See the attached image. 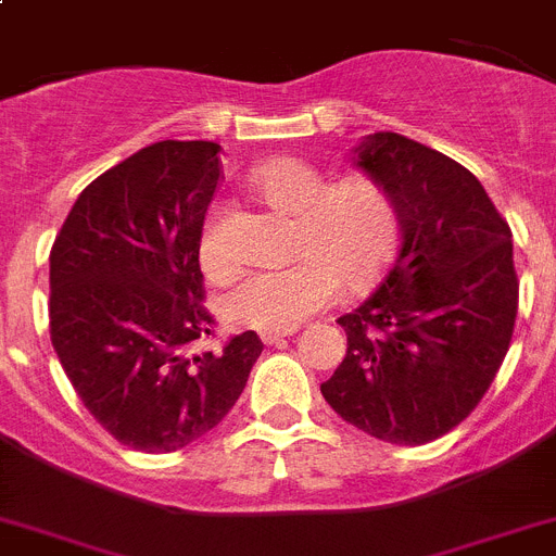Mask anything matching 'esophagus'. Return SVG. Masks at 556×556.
<instances>
[{
  "label": "esophagus",
  "instance_id": "esophagus-1",
  "mask_svg": "<svg viewBox=\"0 0 556 556\" xmlns=\"http://www.w3.org/2000/svg\"><path fill=\"white\" fill-rule=\"evenodd\" d=\"M288 336H293V330H263V332H260V338H263L265 344H271V346L282 344Z\"/></svg>",
  "mask_w": 556,
  "mask_h": 556
}]
</instances>
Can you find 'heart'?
I'll return each instance as SVG.
<instances>
[{"mask_svg": "<svg viewBox=\"0 0 556 556\" xmlns=\"http://www.w3.org/2000/svg\"><path fill=\"white\" fill-rule=\"evenodd\" d=\"M251 187L274 210L293 215V251L288 265L251 268L220 299L231 325L254 330H293L336 302L341 282L361 288L380 274L400 235L394 198L371 178L330 185L325 173L302 159H271L249 173ZM198 260L212 279L235 268L224 212H212L198 238Z\"/></svg>", "mask_w": 556, "mask_h": 556, "instance_id": "heart-1", "label": "heart"}]
</instances>
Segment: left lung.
<instances>
[{"instance_id":"1","label":"left lung","mask_w":556,"mask_h":556,"mask_svg":"<svg viewBox=\"0 0 556 556\" xmlns=\"http://www.w3.org/2000/svg\"><path fill=\"white\" fill-rule=\"evenodd\" d=\"M400 215L378 291L338 318L346 355L321 383L332 412L392 445L445 437L481 403L518 316L511 229L481 181L394 131L358 148Z\"/></svg>"}]
</instances>
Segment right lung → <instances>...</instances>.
Listing matches in <instances>:
<instances>
[{
    "label": "right lung",
    "instance_id": "add662e5",
    "mask_svg": "<svg viewBox=\"0 0 556 556\" xmlns=\"http://www.w3.org/2000/svg\"><path fill=\"white\" fill-rule=\"evenodd\" d=\"M220 144L142 148L77 195L50 251V338L111 437L173 453L212 431L263 352L254 330L220 350L204 307L198 238L220 181Z\"/></svg>",
    "mask_w": 556,
    "mask_h": 556
}]
</instances>
